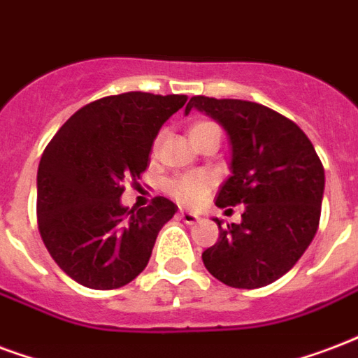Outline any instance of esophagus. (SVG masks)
Instances as JSON below:
<instances>
[{
    "label": "esophagus",
    "mask_w": 358,
    "mask_h": 358,
    "mask_svg": "<svg viewBox=\"0 0 358 358\" xmlns=\"http://www.w3.org/2000/svg\"><path fill=\"white\" fill-rule=\"evenodd\" d=\"M178 217L184 223H187V225H193V223L199 222V215L193 214V212H180Z\"/></svg>",
    "instance_id": "34e87169"
}]
</instances>
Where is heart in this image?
<instances>
[{
	"instance_id": "1",
	"label": "heart",
	"mask_w": 358,
	"mask_h": 358,
	"mask_svg": "<svg viewBox=\"0 0 358 358\" xmlns=\"http://www.w3.org/2000/svg\"><path fill=\"white\" fill-rule=\"evenodd\" d=\"M208 127H215L214 122H199V124H195L189 129V136L197 135V133L208 129ZM157 143H159V141H155L154 152L157 150ZM208 187H210V176L204 173L180 174V176L173 178L167 184L169 195H171L173 199H176L178 203H184V204L199 203Z\"/></svg>"
}]
</instances>
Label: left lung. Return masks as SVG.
Listing matches in <instances>:
<instances>
[{"instance_id":"8db88e82","label":"left lung","mask_w":358,"mask_h":358,"mask_svg":"<svg viewBox=\"0 0 358 358\" xmlns=\"http://www.w3.org/2000/svg\"><path fill=\"white\" fill-rule=\"evenodd\" d=\"M191 108L220 122L231 141L233 174L215 204L245 206L238 225L215 220L220 238L203 252L204 266L229 287H264L293 268L317 233L323 163L306 133L268 106L195 95L185 114Z\"/></svg>"}]
</instances>
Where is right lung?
<instances>
[{
	"label": "right lung",
	"mask_w": 358,
	"mask_h": 358,
	"mask_svg": "<svg viewBox=\"0 0 358 358\" xmlns=\"http://www.w3.org/2000/svg\"><path fill=\"white\" fill-rule=\"evenodd\" d=\"M185 95H108L78 108L46 144L37 171V225L65 274L90 289H118L150 261L176 204L154 197L124 208L125 182L141 178L154 138Z\"/></svg>",
	"instance_id": "add662e5"
}]
</instances>
